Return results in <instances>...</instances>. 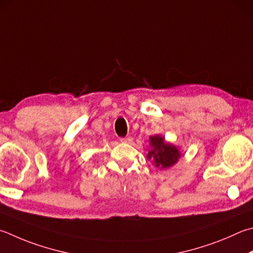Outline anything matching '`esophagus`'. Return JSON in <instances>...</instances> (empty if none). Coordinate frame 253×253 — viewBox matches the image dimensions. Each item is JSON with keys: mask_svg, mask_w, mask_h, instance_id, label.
Returning <instances> with one entry per match:
<instances>
[{"mask_svg": "<svg viewBox=\"0 0 253 253\" xmlns=\"http://www.w3.org/2000/svg\"><path fill=\"white\" fill-rule=\"evenodd\" d=\"M121 141L122 142H126V144H130V142L132 141V137L128 136V137H125V138H121Z\"/></svg>", "mask_w": 253, "mask_h": 253, "instance_id": "34e87169", "label": "esophagus"}]
</instances>
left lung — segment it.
I'll use <instances>...</instances> for the list:
<instances>
[{"mask_svg":"<svg viewBox=\"0 0 253 253\" xmlns=\"http://www.w3.org/2000/svg\"><path fill=\"white\" fill-rule=\"evenodd\" d=\"M150 149L147 158L155 163L156 167L166 169L173 166L180 158V151L176 146L165 141V138L159 135L149 137Z\"/></svg>","mask_w":253,"mask_h":253,"instance_id":"1","label":"left lung"}]
</instances>
